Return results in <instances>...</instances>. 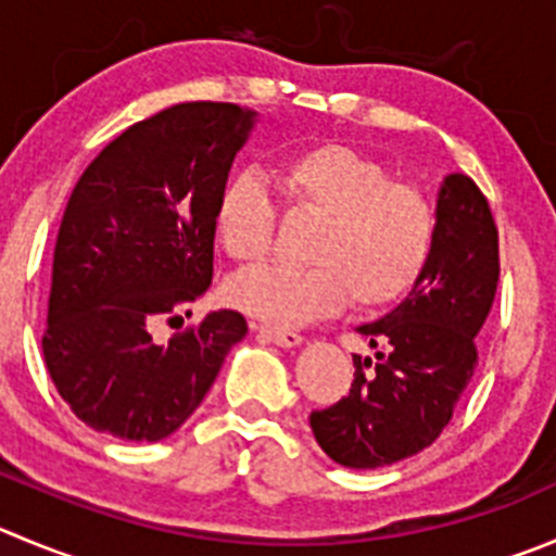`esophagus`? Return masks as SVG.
Wrapping results in <instances>:
<instances>
[{"instance_id": "obj_1", "label": "esophagus", "mask_w": 556, "mask_h": 556, "mask_svg": "<svg viewBox=\"0 0 556 556\" xmlns=\"http://www.w3.org/2000/svg\"><path fill=\"white\" fill-rule=\"evenodd\" d=\"M258 332H262L264 338H269L273 343H278V346H300L303 343V336L294 330H283V327H256Z\"/></svg>"}]
</instances>
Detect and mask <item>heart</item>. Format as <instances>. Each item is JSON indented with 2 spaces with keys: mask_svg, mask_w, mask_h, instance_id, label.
<instances>
[{
  "mask_svg": "<svg viewBox=\"0 0 556 556\" xmlns=\"http://www.w3.org/2000/svg\"><path fill=\"white\" fill-rule=\"evenodd\" d=\"M294 215L316 218L308 267L245 269L226 283L235 308L278 327L305 325L352 298L382 308L404 298L431 258L437 210L420 185L393 179L377 157L341 141L300 147L278 163ZM213 226L235 262H256L273 245L278 210L256 172H235L218 188Z\"/></svg>",
  "mask_w": 556,
  "mask_h": 556,
  "instance_id": "obj_1",
  "label": "heart"
}]
</instances>
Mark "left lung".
I'll list each match as a JSON object with an SVG mask.
<instances>
[{
    "label": "left lung",
    "instance_id": "8db88e82",
    "mask_svg": "<svg viewBox=\"0 0 556 556\" xmlns=\"http://www.w3.org/2000/svg\"><path fill=\"white\" fill-rule=\"evenodd\" d=\"M500 283V235L483 190L451 174L437 202V240L409 298L357 327L377 361L354 354L349 393L311 412L321 451L349 469L415 456L451 422L478 368L475 336Z\"/></svg>",
    "mask_w": 556,
    "mask_h": 556
}]
</instances>
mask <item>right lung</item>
Instances as JSON below:
<instances>
[{
  "instance_id": "1",
  "label": "right lung",
  "mask_w": 556,
  "mask_h": 556,
  "mask_svg": "<svg viewBox=\"0 0 556 556\" xmlns=\"http://www.w3.org/2000/svg\"><path fill=\"white\" fill-rule=\"evenodd\" d=\"M253 111L177 103L116 136L67 199L43 357L78 420L157 442L202 404L248 321L213 311L157 341L213 283V207ZM185 316H190V311Z\"/></svg>"
}]
</instances>
